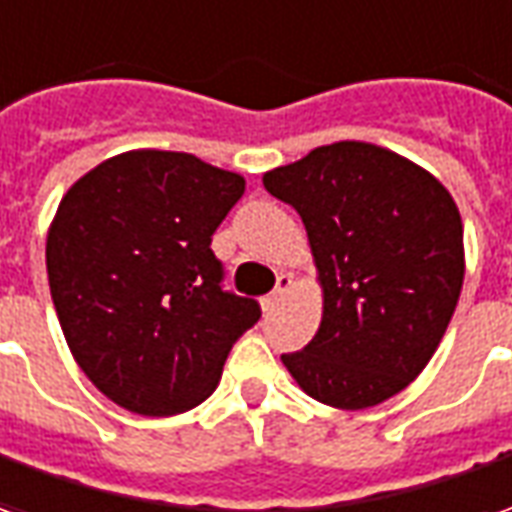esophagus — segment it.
Instances as JSON below:
<instances>
[{
    "mask_svg": "<svg viewBox=\"0 0 512 512\" xmlns=\"http://www.w3.org/2000/svg\"><path fill=\"white\" fill-rule=\"evenodd\" d=\"M291 288H293L291 274H280V277H277V288H274V293H271V296H266V307L277 305V302H280L282 296L291 291Z\"/></svg>",
    "mask_w": 512,
    "mask_h": 512,
    "instance_id": "34e87169",
    "label": "esophagus"
}]
</instances>
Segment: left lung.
Returning a JSON list of instances; mask_svg holds the SVG:
<instances>
[{"label": "left lung", "mask_w": 512, "mask_h": 512, "mask_svg": "<svg viewBox=\"0 0 512 512\" xmlns=\"http://www.w3.org/2000/svg\"><path fill=\"white\" fill-rule=\"evenodd\" d=\"M263 185L302 216L324 299L313 341L282 355L296 385L338 410L405 391L435 355L466 277L452 194L366 141L318 146L266 171Z\"/></svg>", "instance_id": "1"}]
</instances>
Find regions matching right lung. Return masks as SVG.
Returning <instances> with one entry per match:
<instances>
[{
    "instance_id": "1",
    "label": "right lung",
    "mask_w": 512,
    "mask_h": 512,
    "mask_svg": "<svg viewBox=\"0 0 512 512\" xmlns=\"http://www.w3.org/2000/svg\"><path fill=\"white\" fill-rule=\"evenodd\" d=\"M246 180L185 152L132 149L82 174L46 235L60 327L85 377L138 416H177L216 391L260 318L221 288L213 232Z\"/></svg>"
}]
</instances>
